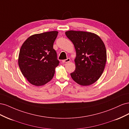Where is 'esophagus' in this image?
Wrapping results in <instances>:
<instances>
[{
	"label": "esophagus",
	"mask_w": 129,
	"mask_h": 129,
	"mask_svg": "<svg viewBox=\"0 0 129 129\" xmlns=\"http://www.w3.org/2000/svg\"><path fill=\"white\" fill-rule=\"evenodd\" d=\"M70 61H71V59H70L69 58H67V59L62 60V62H63V63H67V62H69Z\"/></svg>",
	"instance_id": "1"
}]
</instances>
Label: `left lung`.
Here are the masks:
<instances>
[{
  "instance_id": "8db88e82",
  "label": "left lung",
  "mask_w": 129,
  "mask_h": 129,
  "mask_svg": "<svg viewBox=\"0 0 129 129\" xmlns=\"http://www.w3.org/2000/svg\"><path fill=\"white\" fill-rule=\"evenodd\" d=\"M65 34L76 51V68L71 74L73 80L83 86L94 83L102 75L106 64L107 50L103 41L91 32L71 30Z\"/></svg>"
}]
</instances>
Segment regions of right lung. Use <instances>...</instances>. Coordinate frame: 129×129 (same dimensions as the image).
<instances>
[{
  "label": "right lung",
  "instance_id": "right-lung-1",
  "mask_svg": "<svg viewBox=\"0 0 129 129\" xmlns=\"http://www.w3.org/2000/svg\"><path fill=\"white\" fill-rule=\"evenodd\" d=\"M57 34L55 30L32 35L21 47L18 64L22 75L32 85L41 86L53 79L59 64L53 49Z\"/></svg>",
  "mask_w": 129,
  "mask_h": 129
}]
</instances>
